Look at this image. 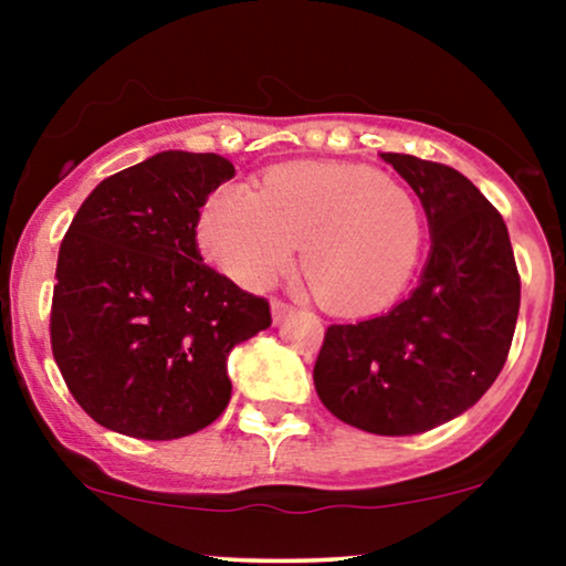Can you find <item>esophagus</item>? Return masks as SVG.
I'll return each mask as SVG.
<instances>
[{"instance_id": "obj_1", "label": "esophagus", "mask_w": 566, "mask_h": 566, "mask_svg": "<svg viewBox=\"0 0 566 566\" xmlns=\"http://www.w3.org/2000/svg\"><path fill=\"white\" fill-rule=\"evenodd\" d=\"M292 311V305L290 303H284L282 297H274V301H271V316H274V322L279 324L284 319V314H290Z\"/></svg>"}]
</instances>
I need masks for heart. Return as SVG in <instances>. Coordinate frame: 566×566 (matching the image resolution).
Here are the masks:
<instances>
[{
	"mask_svg": "<svg viewBox=\"0 0 566 566\" xmlns=\"http://www.w3.org/2000/svg\"><path fill=\"white\" fill-rule=\"evenodd\" d=\"M199 242L244 287L287 271L301 244L311 290L337 314L401 295L423 250V216L405 186L356 165H287L261 191L229 186L207 201Z\"/></svg>",
	"mask_w": 566,
	"mask_h": 566,
	"instance_id": "b5f03b06",
	"label": "heart"
}]
</instances>
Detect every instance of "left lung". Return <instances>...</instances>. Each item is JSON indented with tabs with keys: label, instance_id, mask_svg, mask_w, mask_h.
<instances>
[{
	"label": "left lung",
	"instance_id": "1",
	"mask_svg": "<svg viewBox=\"0 0 566 566\" xmlns=\"http://www.w3.org/2000/svg\"><path fill=\"white\" fill-rule=\"evenodd\" d=\"M412 186L431 258L388 314L329 324L314 365L322 405L378 437L431 431L476 405L509 359L522 279L503 216L452 167L380 154Z\"/></svg>",
	"mask_w": 566,
	"mask_h": 566
}]
</instances>
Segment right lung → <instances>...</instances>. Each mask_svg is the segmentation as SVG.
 <instances>
[{
  "label": "right lung",
  "instance_id": "right-lung-1",
  "mask_svg": "<svg viewBox=\"0 0 566 566\" xmlns=\"http://www.w3.org/2000/svg\"><path fill=\"white\" fill-rule=\"evenodd\" d=\"M233 165L161 151L101 180L57 252L50 343L71 396L133 439L197 433L231 399L229 354L271 324L265 297L201 261V207Z\"/></svg>",
  "mask_w": 566,
  "mask_h": 566
}]
</instances>
